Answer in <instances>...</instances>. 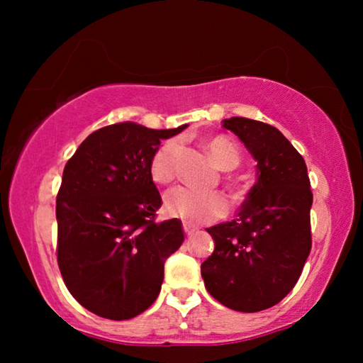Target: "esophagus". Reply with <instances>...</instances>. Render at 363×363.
I'll list each match as a JSON object with an SVG mask.
<instances>
[{"label": "esophagus", "instance_id": "34e87169", "mask_svg": "<svg viewBox=\"0 0 363 363\" xmlns=\"http://www.w3.org/2000/svg\"><path fill=\"white\" fill-rule=\"evenodd\" d=\"M182 229H184V233H186V235H192V233L195 232V227L190 225L189 223H184Z\"/></svg>", "mask_w": 363, "mask_h": 363}]
</instances>
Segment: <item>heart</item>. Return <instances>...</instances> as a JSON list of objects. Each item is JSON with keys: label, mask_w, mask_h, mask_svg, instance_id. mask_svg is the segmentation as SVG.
Segmentation results:
<instances>
[{"label": "heart", "mask_w": 363, "mask_h": 363, "mask_svg": "<svg viewBox=\"0 0 363 363\" xmlns=\"http://www.w3.org/2000/svg\"><path fill=\"white\" fill-rule=\"evenodd\" d=\"M214 162L225 171L235 169L240 163V153L235 144L224 136L213 138L206 143ZM181 143L168 139L155 150L150 160V177L157 184H169L176 177ZM229 210L225 196L220 192H201L192 187L171 189L164 196V211L173 218H181L192 224H205L225 216Z\"/></svg>", "instance_id": "heart-1"}]
</instances>
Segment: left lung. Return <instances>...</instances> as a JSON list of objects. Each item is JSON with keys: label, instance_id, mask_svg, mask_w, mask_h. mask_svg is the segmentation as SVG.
Here are the masks:
<instances>
[{"label": "left lung", "instance_id": "8db88e82", "mask_svg": "<svg viewBox=\"0 0 363 363\" xmlns=\"http://www.w3.org/2000/svg\"><path fill=\"white\" fill-rule=\"evenodd\" d=\"M223 126L255 157L257 181L237 219L206 229L214 251L201 277L220 304L259 312L293 290L311 253V181L304 158L277 128L242 116Z\"/></svg>", "mask_w": 363, "mask_h": 363}]
</instances>
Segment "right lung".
Segmentation results:
<instances>
[{"mask_svg": "<svg viewBox=\"0 0 363 363\" xmlns=\"http://www.w3.org/2000/svg\"><path fill=\"white\" fill-rule=\"evenodd\" d=\"M186 126H104L65 164L56 200L57 264L72 296L96 315L128 320L158 296L164 261L184 233L179 219L155 223L162 196L149 167L160 140Z\"/></svg>", "mask_w": 363, "mask_h": 363, "instance_id": "obj_1", "label": "right lung"}]
</instances>
